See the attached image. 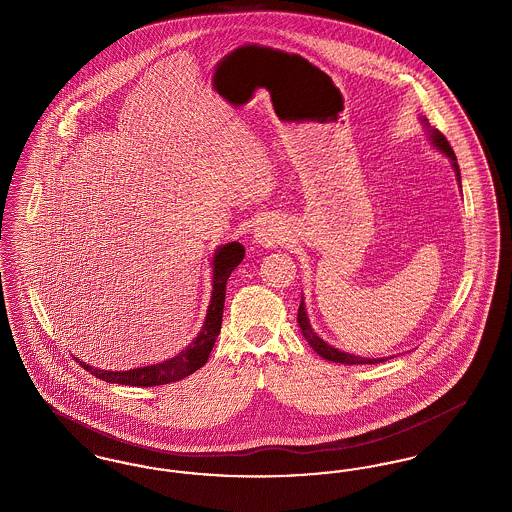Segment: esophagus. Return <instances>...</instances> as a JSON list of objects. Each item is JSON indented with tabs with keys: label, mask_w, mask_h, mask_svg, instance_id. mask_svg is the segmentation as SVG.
Instances as JSON below:
<instances>
[{
	"label": "esophagus",
	"mask_w": 512,
	"mask_h": 512,
	"mask_svg": "<svg viewBox=\"0 0 512 512\" xmlns=\"http://www.w3.org/2000/svg\"><path fill=\"white\" fill-rule=\"evenodd\" d=\"M255 242L259 245H265V247L274 244V242H276V230L270 228L268 224H261V226L255 230Z\"/></svg>",
	"instance_id": "obj_1"
}]
</instances>
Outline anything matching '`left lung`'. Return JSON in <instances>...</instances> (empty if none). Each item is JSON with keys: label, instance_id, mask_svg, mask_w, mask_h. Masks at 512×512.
Masks as SVG:
<instances>
[{"label": "left lung", "instance_id": "left-lung-1", "mask_svg": "<svg viewBox=\"0 0 512 512\" xmlns=\"http://www.w3.org/2000/svg\"><path fill=\"white\" fill-rule=\"evenodd\" d=\"M422 122H424L426 130L430 132V140H432L434 147H438L441 153H445V155L451 159V165H453L455 174H457V180H459V184H461V171H459V163H457V157H455L453 147L449 146L447 138H445L439 130H436V128H430V124H428L426 119H422ZM297 322H299V328H301L303 338L309 341V345L317 351L318 355H320L322 359H326V361L341 363V365H376V363H384V361H386V359H368V357H359V355L343 353L340 349H336V347L328 345L326 341L320 340L317 336V332H315V330L311 328V324H309V317H307V311H305V303H303V299H301V305H299V311H297Z\"/></svg>", "mask_w": 512, "mask_h": 512}]
</instances>
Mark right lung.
Returning a JSON list of instances; mask_svg holds the SVG:
<instances>
[{"label":"right lung","mask_w":512,"mask_h":512,"mask_svg":"<svg viewBox=\"0 0 512 512\" xmlns=\"http://www.w3.org/2000/svg\"><path fill=\"white\" fill-rule=\"evenodd\" d=\"M245 257V247L238 242L224 244L215 251L213 257V293H211V305L207 309V317L203 322L201 332L184 351H180L176 357H172L165 363L157 365L140 366L132 370H99L94 366L84 365L82 361L80 366H84L90 374H94L99 380L109 382V384H122V386H136V388H151V386H163L178 382L201 366L207 363L209 353L213 351V345L220 334V324H222V309H224V297H226V282L232 274V270L238 267Z\"/></svg>","instance_id":"obj_1"}]
</instances>
